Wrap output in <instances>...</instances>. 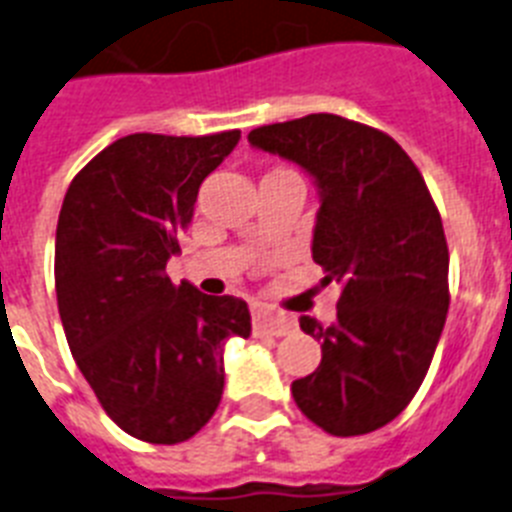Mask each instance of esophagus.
<instances>
[{
	"label": "esophagus",
	"instance_id": "1",
	"mask_svg": "<svg viewBox=\"0 0 512 512\" xmlns=\"http://www.w3.org/2000/svg\"><path fill=\"white\" fill-rule=\"evenodd\" d=\"M253 329L256 334H272V336H285L295 329V321L285 313L266 308V305H256L253 308Z\"/></svg>",
	"mask_w": 512,
	"mask_h": 512
}]
</instances>
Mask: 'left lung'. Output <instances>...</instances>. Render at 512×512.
<instances>
[{"mask_svg": "<svg viewBox=\"0 0 512 512\" xmlns=\"http://www.w3.org/2000/svg\"><path fill=\"white\" fill-rule=\"evenodd\" d=\"M248 142L316 181L310 251L321 285L342 290L331 326L300 318L321 342V365L292 383V399L336 438L378 430L425 381L451 303L448 243L425 178L388 134L334 113L259 126Z\"/></svg>", "mask_w": 512, "mask_h": 512, "instance_id": "1", "label": "left lung"}]
</instances>
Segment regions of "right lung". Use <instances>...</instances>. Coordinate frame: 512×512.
Masks as SVG:
<instances>
[{
  "label": "right lung",
  "mask_w": 512,
  "mask_h": 512,
  "mask_svg": "<svg viewBox=\"0 0 512 512\" xmlns=\"http://www.w3.org/2000/svg\"><path fill=\"white\" fill-rule=\"evenodd\" d=\"M240 131L129 134L69 183L56 225V303L69 349L100 406L131 438L176 445L217 412L222 347L251 336L246 300L173 285L165 264L204 178Z\"/></svg>",
  "instance_id": "obj_1"
}]
</instances>
